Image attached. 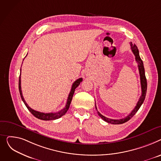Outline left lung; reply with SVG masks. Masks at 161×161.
I'll use <instances>...</instances> for the list:
<instances>
[{"label": "left lung", "mask_w": 161, "mask_h": 161, "mask_svg": "<svg viewBox=\"0 0 161 161\" xmlns=\"http://www.w3.org/2000/svg\"><path fill=\"white\" fill-rule=\"evenodd\" d=\"M130 48L132 51H133V54L135 56V60L136 61V62L138 63V70H139V73H140V83H141V88H142V95L136 104V107H135V108L133 110L130 114L127 116L125 118H122V119H110L108 118L105 116H103L102 114H100V112L97 111V114L98 115L104 120L107 123H109V124H124V123L127 122V121H129L132 117H133L136 112L139 110L140 107H141V105H142V103H144V101L146 97V92H147V80L146 78V75H145V70H144V64L142 60L140 58V55H139V51L138 49L137 48V47L135 44H133L132 42L130 43ZM96 108L97 110V107L96 105Z\"/></svg>", "instance_id": "8db88e82"}]
</instances>
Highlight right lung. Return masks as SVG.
Masks as SVG:
<instances>
[{"label": "right lung", "mask_w": 161, "mask_h": 161, "mask_svg": "<svg viewBox=\"0 0 161 161\" xmlns=\"http://www.w3.org/2000/svg\"><path fill=\"white\" fill-rule=\"evenodd\" d=\"M82 81V78H79V79H77V80H75L73 83V85L71 86V91L69 93V96L67 99V103H66V105L65 106V107L58 111V112H56L54 113H43V112H40L38 111H36L33 109H32L30 107H28V105H27V103H26V101H25L23 96V94H22V91H21V75H19V93H20V96L21 97L23 101V103H25V106L26 107V108L28 109L32 115H34L36 118H38L42 120H45V121H48V120H54V119H58L60 118H61L62 116H64L67 111L68 110L69 108V105L71 104L73 96V94L75 92V89H76L77 87L79 86V85L80 84V83Z\"/></svg>", "instance_id": "1"}]
</instances>
